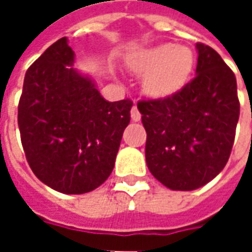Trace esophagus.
I'll list each match as a JSON object with an SVG mask.
<instances>
[{
  "mask_svg": "<svg viewBox=\"0 0 252 252\" xmlns=\"http://www.w3.org/2000/svg\"><path fill=\"white\" fill-rule=\"evenodd\" d=\"M131 117L133 121H140V119H142V115H140V112H139V109H137L136 105H133V106H132Z\"/></svg>",
  "mask_w": 252,
  "mask_h": 252,
  "instance_id": "obj_1",
  "label": "esophagus"
}]
</instances>
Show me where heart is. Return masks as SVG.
<instances>
[{
  "instance_id": "obj_1",
  "label": "heart",
  "mask_w": 252,
  "mask_h": 252,
  "mask_svg": "<svg viewBox=\"0 0 252 252\" xmlns=\"http://www.w3.org/2000/svg\"><path fill=\"white\" fill-rule=\"evenodd\" d=\"M193 67V51L188 47L169 43L143 50L131 62L133 71L146 74L144 90L157 98L169 97L184 88Z\"/></svg>"
}]
</instances>
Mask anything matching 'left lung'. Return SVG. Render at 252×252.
Segmentation results:
<instances>
[{
	"mask_svg": "<svg viewBox=\"0 0 252 252\" xmlns=\"http://www.w3.org/2000/svg\"><path fill=\"white\" fill-rule=\"evenodd\" d=\"M195 75L164 98L140 99L146 162L173 190H194L227 164L240 113L235 74L212 47L197 43Z\"/></svg>",
	"mask_w": 252,
	"mask_h": 252,
	"instance_id": "left-lung-1",
	"label": "left lung"
}]
</instances>
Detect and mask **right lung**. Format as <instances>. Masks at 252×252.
I'll return each instance as SVG.
<instances>
[{"label":"right lung","mask_w":252,"mask_h":252,"mask_svg":"<svg viewBox=\"0 0 252 252\" xmlns=\"http://www.w3.org/2000/svg\"><path fill=\"white\" fill-rule=\"evenodd\" d=\"M72 63L74 51L62 37L31 64L17 121L33 174L61 193L82 194L112 173L133 102L104 99Z\"/></svg>","instance_id":"add662e5"}]
</instances>
